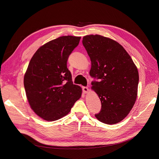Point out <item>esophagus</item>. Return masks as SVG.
<instances>
[{
    "label": "esophagus",
    "instance_id": "obj_1",
    "mask_svg": "<svg viewBox=\"0 0 159 159\" xmlns=\"http://www.w3.org/2000/svg\"><path fill=\"white\" fill-rule=\"evenodd\" d=\"M82 90L84 94H87L89 92V88L87 87H82Z\"/></svg>",
    "mask_w": 159,
    "mask_h": 159
}]
</instances>
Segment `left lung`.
<instances>
[{"label":"left lung","instance_id":"8db88e82","mask_svg":"<svg viewBox=\"0 0 159 159\" xmlns=\"http://www.w3.org/2000/svg\"><path fill=\"white\" fill-rule=\"evenodd\" d=\"M82 43L91 61L90 75L99 80L91 83L101 102V110L95 116L105 124L118 123L129 114L137 99V68L115 40L91 34L84 36Z\"/></svg>","mask_w":159,"mask_h":159}]
</instances>
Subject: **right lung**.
<instances>
[{"label": "right lung", "instance_id": "1", "mask_svg": "<svg viewBox=\"0 0 159 159\" xmlns=\"http://www.w3.org/2000/svg\"><path fill=\"white\" fill-rule=\"evenodd\" d=\"M81 37L64 36L38 49L24 77L26 97L36 114L48 121L58 120L70 111L82 95L73 84L67 60Z\"/></svg>", "mask_w": 159, "mask_h": 159}]
</instances>
